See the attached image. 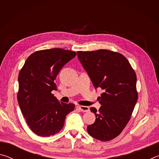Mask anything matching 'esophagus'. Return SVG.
Segmentation results:
<instances>
[{
    "mask_svg": "<svg viewBox=\"0 0 159 159\" xmlns=\"http://www.w3.org/2000/svg\"><path fill=\"white\" fill-rule=\"evenodd\" d=\"M77 108L82 112H87L89 111V107L86 106H77Z\"/></svg>",
    "mask_w": 159,
    "mask_h": 159,
    "instance_id": "obj_1",
    "label": "esophagus"
}]
</instances>
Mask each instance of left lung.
<instances>
[{"label": "left lung", "mask_w": 159, "mask_h": 159, "mask_svg": "<svg viewBox=\"0 0 159 159\" xmlns=\"http://www.w3.org/2000/svg\"><path fill=\"white\" fill-rule=\"evenodd\" d=\"M77 55L95 89L103 90L99 111L90 108L96 120L87 131L100 141L111 140L127 125L138 101L135 72L124 56L111 50L79 51Z\"/></svg>", "instance_id": "obj_1"}]
</instances>
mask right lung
<instances>
[{"label": "right lung", "mask_w": 159, "mask_h": 159, "mask_svg": "<svg viewBox=\"0 0 159 159\" xmlns=\"http://www.w3.org/2000/svg\"><path fill=\"white\" fill-rule=\"evenodd\" d=\"M76 52L61 48L36 51L29 56L18 76L17 100L31 130L48 137L63 128L74 104L59 102L51 92L57 90L56 77L61 68L76 57Z\"/></svg>", "instance_id": "add662e5"}]
</instances>
